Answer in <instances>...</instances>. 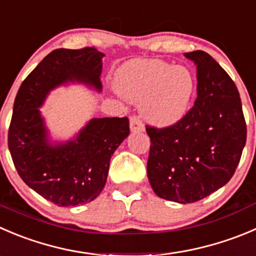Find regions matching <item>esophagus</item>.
<instances>
[{
  "mask_svg": "<svg viewBox=\"0 0 256 256\" xmlns=\"http://www.w3.org/2000/svg\"><path fill=\"white\" fill-rule=\"evenodd\" d=\"M130 130L132 131V132H142V131L145 130L142 122H141V121L138 120V118H136V116H131L130 118Z\"/></svg>",
  "mask_w": 256,
  "mask_h": 256,
  "instance_id": "1",
  "label": "esophagus"
}]
</instances>
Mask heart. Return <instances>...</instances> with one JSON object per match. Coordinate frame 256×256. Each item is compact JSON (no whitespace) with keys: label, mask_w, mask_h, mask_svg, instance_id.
Instances as JSON below:
<instances>
[{"label":"heart","mask_w":256,"mask_h":256,"mask_svg":"<svg viewBox=\"0 0 256 256\" xmlns=\"http://www.w3.org/2000/svg\"><path fill=\"white\" fill-rule=\"evenodd\" d=\"M118 94L141 105L144 118L158 128L182 120L194 98V74L186 66L161 60H132L116 72Z\"/></svg>","instance_id":"heart-1"}]
</instances>
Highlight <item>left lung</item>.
Returning <instances> with one entry per match:
<instances>
[{"instance_id": "8db88e82", "label": "left lung", "mask_w": 256, "mask_h": 256, "mask_svg": "<svg viewBox=\"0 0 256 256\" xmlns=\"http://www.w3.org/2000/svg\"><path fill=\"white\" fill-rule=\"evenodd\" d=\"M184 56L196 65L198 98L175 125L146 126L148 178L158 198L190 204L232 178L246 142V124L239 91L224 68L204 51Z\"/></svg>"}]
</instances>
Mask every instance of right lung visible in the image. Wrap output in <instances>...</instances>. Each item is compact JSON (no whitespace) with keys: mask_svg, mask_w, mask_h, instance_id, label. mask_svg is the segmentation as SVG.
<instances>
[{"mask_svg":"<svg viewBox=\"0 0 256 256\" xmlns=\"http://www.w3.org/2000/svg\"><path fill=\"white\" fill-rule=\"evenodd\" d=\"M105 54L94 47L57 48L24 78L14 104L8 148L26 185L58 206H78L100 195L110 158L130 134L128 118H91L72 138L56 141L40 108L52 90L80 84L102 91Z\"/></svg>","mask_w":256,"mask_h":256,"instance_id":"add662e5","label":"right lung"}]
</instances>
